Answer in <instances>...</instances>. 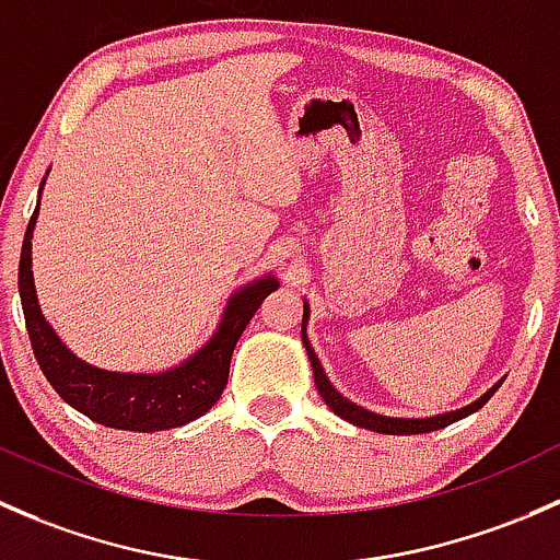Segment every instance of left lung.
I'll return each mask as SVG.
<instances>
[{
    "instance_id": "8db88e82",
    "label": "left lung",
    "mask_w": 560,
    "mask_h": 560,
    "mask_svg": "<svg viewBox=\"0 0 560 560\" xmlns=\"http://www.w3.org/2000/svg\"><path fill=\"white\" fill-rule=\"evenodd\" d=\"M307 323H310V302L304 299V318H302V342H304V350H307V359L310 364H313V377H315V388H318L320 399L326 401V407L331 409L337 418L348 420V423L359 425V429H369V431H377V434H394V436H407V434H429V431H436V429H445V425L455 423V420L466 418V415L477 412L482 405H486L488 399L495 394V388H499L504 380H499V383L493 385V388H488L486 394L480 396V399H475L471 405L466 407H458V409H451V412H440V415H431V418H390V415H383V412H372V409L355 405V401H350L348 396L339 394L337 388H334V383L328 380V374L323 372V364L320 359L315 355L313 345H310V337H307Z\"/></svg>"
}]
</instances>
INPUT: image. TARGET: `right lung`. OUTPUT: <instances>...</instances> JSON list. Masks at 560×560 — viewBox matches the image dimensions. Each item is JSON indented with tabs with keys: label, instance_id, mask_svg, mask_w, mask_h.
<instances>
[{
	"label": "right lung",
	"instance_id": "right-lung-1",
	"mask_svg": "<svg viewBox=\"0 0 560 560\" xmlns=\"http://www.w3.org/2000/svg\"><path fill=\"white\" fill-rule=\"evenodd\" d=\"M48 177V172H45ZM45 177L39 183L43 196ZM39 199L34 215L23 234L21 267H19V291L23 304L26 331L32 339V350L37 364L56 394L91 418L94 423L120 431H164L186 425L201 418L215 401L221 399L229 380V364L237 348V339L245 331L264 299L278 291L280 282L272 272L245 282L229 296L215 331L201 348H196L188 359L159 372H118V369H102L80 359L67 348L65 339L56 334L39 307L37 288L32 272V237L37 226Z\"/></svg>",
	"mask_w": 560,
	"mask_h": 560
}]
</instances>
